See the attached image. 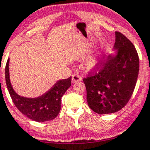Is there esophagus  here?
<instances>
[{"label": "esophagus", "mask_w": 150, "mask_h": 150, "mask_svg": "<svg viewBox=\"0 0 150 150\" xmlns=\"http://www.w3.org/2000/svg\"><path fill=\"white\" fill-rule=\"evenodd\" d=\"M82 78L78 75H73L72 76V83H77V82L81 81Z\"/></svg>", "instance_id": "obj_1"}]
</instances>
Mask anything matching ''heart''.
Masks as SVG:
<instances>
[{
	"label": "heart",
	"mask_w": 150,
	"mask_h": 150,
	"mask_svg": "<svg viewBox=\"0 0 150 150\" xmlns=\"http://www.w3.org/2000/svg\"><path fill=\"white\" fill-rule=\"evenodd\" d=\"M100 67V61L96 57L91 58L86 61V68L88 71L90 72H95L97 71Z\"/></svg>",
	"instance_id": "heart-1"
}]
</instances>
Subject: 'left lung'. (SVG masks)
Listing matches in <instances>:
<instances>
[{"label":"left lung","mask_w":150,"mask_h":150,"mask_svg":"<svg viewBox=\"0 0 150 150\" xmlns=\"http://www.w3.org/2000/svg\"><path fill=\"white\" fill-rule=\"evenodd\" d=\"M114 51L100 63L98 73L83 79L89 108L98 114L119 111L132 95L139 72L135 47L121 33H115Z\"/></svg>","instance_id":"1"}]
</instances>
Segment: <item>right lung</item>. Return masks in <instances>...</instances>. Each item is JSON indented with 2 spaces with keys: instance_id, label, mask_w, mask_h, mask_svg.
<instances>
[{
  "instance_id": "add662e5",
  "label": "right lung",
  "mask_w": 150,
  "mask_h": 150,
  "mask_svg": "<svg viewBox=\"0 0 150 150\" xmlns=\"http://www.w3.org/2000/svg\"><path fill=\"white\" fill-rule=\"evenodd\" d=\"M6 83L15 107L19 111L38 122L51 121L58 116L61 110V98L70 87L72 77L59 80L44 94L36 98H27L18 95L12 86L9 76V59L5 68Z\"/></svg>"
}]
</instances>
